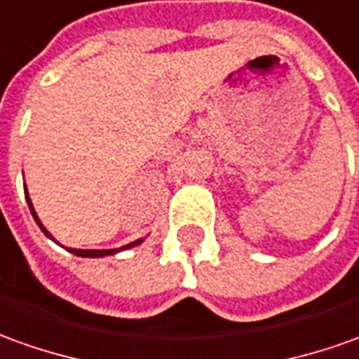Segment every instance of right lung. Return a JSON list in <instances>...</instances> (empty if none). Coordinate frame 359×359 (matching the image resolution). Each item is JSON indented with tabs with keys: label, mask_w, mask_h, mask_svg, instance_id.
<instances>
[{
	"label": "right lung",
	"mask_w": 359,
	"mask_h": 359,
	"mask_svg": "<svg viewBox=\"0 0 359 359\" xmlns=\"http://www.w3.org/2000/svg\"><path fill=\"white\" fill-rule=\"evenodd\" d=\"M25 197H27V203H29L31 215H33V219L36 221V224H39V229H41V231H43L52 242H56V238L52 236L50 232L44 229V224L41 222V219H39L36 211H34L33 201H31V197H29V191H27V185H25ZM142 242H144V238H138V241L130 242V244H125V246H121V248H111V250H80V248H66V250L70 252V254H74V256H80V258H103V256H115V254H118V252L128 250V248H135V246L142 244ZM56 244H58V242H56ZM62 248H64V246H62Z\"/></svg>",
	"instance_id": "right-lung-1"
}]
</instances>
